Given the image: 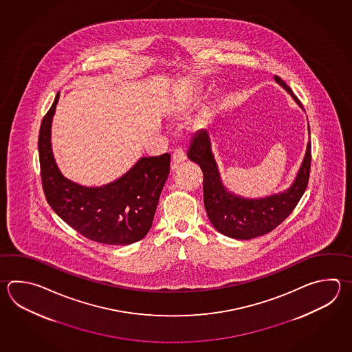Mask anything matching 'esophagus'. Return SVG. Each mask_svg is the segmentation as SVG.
Masks as SVG:
<instances>
[{
    "label": "esophagus",
    "instance_id": "obj_1",
    "mask_svg": "<svg viewBox=\"0 0 352 352\" xmlns=\"http://www.w3.org/2000/svg\"><path fill=\"white\" fill-rule=\"evenodd\" d=\"M186 153L182 151V149H175L174 153H173L172 160L174 165L180 164V163H183L184 160H186Z\"/></svg>",
    "mask_w": 352,
    "mask_h": 352
}]
</instances>
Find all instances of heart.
<instances>
[{
  "mask_svg": "<svg viewBox=\"0 0 352 352\" xmlns=\"http://www.w3.org/2000/svg\"><path fill=\"white\" fill-rule=\"evenodd\" d=\"M195 101L197 99L193 94H183V95L177 96V99L173 102L172 110L175 114H184L189 109L192 108V105L195 104Z\"/></svg>",
  "mask_w": 352,
  "mask_h": 352,
  "instance_id": "b5f03b06",
  "label": "heart"
}]
</instances>
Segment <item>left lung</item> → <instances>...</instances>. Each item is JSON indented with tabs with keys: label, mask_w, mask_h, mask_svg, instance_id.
Wrapping results in <instances>:
<instances>
[{
	"label": "left lung",
	"mask_w": 352,
	"mask_h": 352,
	"mask_svg": "<svg viewBox=\"0 0 352 352\" xmlns=\"http://www.w3.org/2000/svg\"><path fill=\"white\" fill-rule=\"evenodd\" d=\"M274 80L292 95L294 101L302 108L301 101L297 99L291 87L277 75ZM187 155L201 166L203 172L204 207L209 221L215 230L227 237L252 239L272 232L292 213L309 184L311 139L294 184L283 193L261 199H245L227 192L223 187L207 131H199L193 138Z\"/></svg>",
	"instance_id": "left-lung-1"
}]
</instances>
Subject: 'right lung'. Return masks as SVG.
Returning <instances> with one entry per match:
<instances>
[{"label":"right lung","mask_w":352,"mask_h":352,"mask_svg":"<svg viewBox=\"0 0 352 352\" xmlns=\"http://www.w3.org/2000/svg\"><path fill=\"white\" fill-rule=\"evenodd\" d=\"M58 96L43 116L38 157L46 201L81 236L110 245L143 239L151 230L159 197L169 174L170 154L140 159L122 178L104 187L87 188L66 179L51 151V122Z\"/></svg>","instance_id":"obj_1"}]
</instances>
